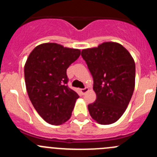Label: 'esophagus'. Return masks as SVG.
Masks as SVG:
<instances>
[{"label": "esophagus", "mask_w": 157, "mask_h": 157, "mask_svg": "<svg viewBox=\"0 0 157 157\" xmlns=\"http://www.w3.org/2000/svg\"><path fill=\"white\" fill-rule=\"evenodd\" d=\"M88 91H89V88H87V87L81 89V90H80V92H81V93H82V94H83V95L86 94V93H87Z\"/></svg>", "instance_id": "34e87169"}]
</instances>
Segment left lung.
<instances>
[{"label":"left lung","instance_id":"obj_1","mask_svg":"<svg viewBox=\"0 0 157 157\" xmlns=\"http://www.w3.org/2000/svg\"><path fill=\"white\" fill-rule=\"evenodd\" d=\"M81 55L93 78L96 99L88 105L92 118L100 124L118 121L127 109L135 86V63L121 44L106 42L83 49Z\"/></svg>","mask_w":157,"mask_h":157}]
</instances>
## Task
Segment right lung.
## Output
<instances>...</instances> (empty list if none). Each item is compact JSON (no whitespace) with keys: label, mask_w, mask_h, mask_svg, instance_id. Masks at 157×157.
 <instances>
[{"label":"right lung","mask_w":157,"mask_h":157,"mask_svg":"<svg viewBox=\"0 0 157 157\" xmlns=\"http://www.w3.org/2000/svg\"><path fill=\"white\" fill-rule=\"evenodd\" d=\"M80 55V49L43 43L29 54L24 66L28 96L46 122L60 125L68 121L78 94L67 86V69Z\"/></svg>","instance_id":"obj_1"}]
</instances>
